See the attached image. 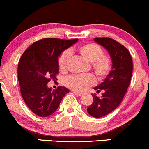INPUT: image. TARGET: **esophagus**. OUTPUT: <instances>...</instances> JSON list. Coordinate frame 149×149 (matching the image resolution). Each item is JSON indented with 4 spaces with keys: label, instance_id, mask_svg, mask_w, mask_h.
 Listing matches in <instances>:
<instances>
[{
    "label": "esophagus",
    "instance_id": "1",
    "mask_svg": "<svg viewBox=\"0 0 149 149\" xmlns=\"http://www.w3.org/2000/svg\"><path fill=\"white\" fill-rule=\"evenodd\" d=\"M74 92V94H75V95H77V96H81L83 95V93H80V92Z\"/></svg>",
    "mask_w": 149,
    "mask_h": 149
}]
</instances>
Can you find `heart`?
<instances>
[{
	"mask_svg": "<svg viewBox=\"0 0 149 149\" xmlns=\"http://www.w3.org/2000/svg\"><path fill=\"white\" fill-rule=\"evenodd\" d=\"M78 52L87 61L91 62V68L96 77L100 80L105 79L111 70L112 62L109 57L104 55L103 49L95 43H87L78 48ZM71 56L70 50H65L58 58V67L61 72L66 71ZM95 83L91 74L72 75L66 78L65 85L76 92H84Z\"/></svg>",
	"mask_w": 149,
	"mask_h": 149,
	"instance_id": "1",
	"label": "heart"
}]
</instances>
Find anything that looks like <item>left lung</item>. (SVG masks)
<instances>
[{
    "mask_svg": "<svg viewBox=\"0 0 149 149\" xmlns=\"http://www.w3.org/2000/svg\"><path fill=\"white\" fill-rule=\"evenodd\" d=\"M94 41L109 53L112 68L109 74L94 89L97 93L103 91L102 97L92 94L93 102L87 112L93 117L100 118L113 111L122 101L129 87L133 72L131 54L124 45L109 38H95Z\"/></svg>",
    "mask_w": 149,
    "mask_h": 149,
    "instance_id": "1",
    "label": "left lung"
}]
</instances>
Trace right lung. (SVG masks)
<instances>
[{"label":"right lung","instance_id":"obj_1","mask_svg":"<svg viewBox=\"0 0 149 149\" xmlns=\"http://www.w3.org/2000/svg\"><path fill=\"white\" fill-rule=\"evenodd\" d=\"M77 41L43 38L33 43L20 57L17 67L20 92L28 108L38 116L47 117L52 114L70 92L65 87L52 90L47 83L57 79L60 54Z\"/></svg>","mask_w":149,"mask_h":149}]
</instances>
